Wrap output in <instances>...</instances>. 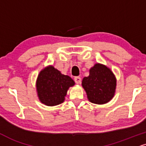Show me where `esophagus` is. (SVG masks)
I'll return each instance as SVG.
<instances>
[{
  "instance_id": "1",
  "label": "esophagus",
  "mask_w": 146,
  "mask_h": 146,
  "mask_svg": "<svg viewBox=\"0 0 146 146\" xmlns=\"http://www.w3.org/2000/svg\"><path fill=\"white\" fill-rule=\"evenodd\" d=\"M74 81L76 84H80V82H81V78L79 76H76L74 78Z\"/></svg>"
}]
</instances>
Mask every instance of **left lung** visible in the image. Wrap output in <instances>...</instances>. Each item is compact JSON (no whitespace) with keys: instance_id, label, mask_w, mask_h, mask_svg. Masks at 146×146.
Segmentation results:
<instances>
[{"instance_id":"8db88e82","label":"left lung","mask_w":146,"mask_h":146,"mask_svg":"<svg viewBox=\"0 0 146 146\" xmlns=\"http://www.w3.org/2000/svg\"><path fill=\"white\" fill-rule=\"evenodd\" d=\"M82 85L91 102L104 104L114 97L116 80L112 72L104 65L95 64L89 71V76L82 79Z\"/></svg>"}]
</instances>
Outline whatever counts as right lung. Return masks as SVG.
<instances>
[{"label": "right lung", "mask_w": 146, "mask_h": 146, "mask_svg": "<svg viewBox=\"0 0 146 146\" xmlns=\"http://www.w3.org/2000/svg\"><path fill=\"white\" fill-rule=\"evenodd\" d=\"M74 85V81L67 75L49 66L39 74L36 89L39 100L46 106H53L62 104L70 87Z\"/></svg>", "instance_id": "right-lung-1"}]
</instances>
